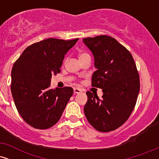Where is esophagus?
Returning a JSON list of instances; mask_svg holds the SVG:
<instances>
[{
	"label": "esophagus",
	"instance_id": "obj_1",
	"mask_svg": "<svg viewBox=\"0 0 159 159\" xmlns=\"http://www.w3.org/2000/svg\"><path fill=\"white\" fill-rule=\"evenodd\" d=\"M81 92H82L81 89L74 88V93L75 94H78V93H81Z\"/></svg>",
	"mask_w": 159,
	"mask_h": 159
}]
</instances>
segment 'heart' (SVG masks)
<instances>
[{
  "label": "heart",
  "instance_id": "obj_1",
  "mask_svg": "<svg viewBox=\"0 0 159 159\" xmlns=\"http://www.w3.org/2000/svg\"><path fill=\"white\" fill-rule=\"evenodd\" d=\"M87 55H89V54H87V53H86V52H82V53H81V54H79V58H80V57H82L87 56Z\"/></svg>",
  "mask_w": 159,
  "mask_h": 159
}]
</instances>
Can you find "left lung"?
<instances>
[{
	"label": "left lung",
	"mask_w": 159,
	"mask_h": 159,
	"mask_svg": "<svg viewBox=\"0 0 159 159\" xmlns=\"http://www.w3.org/2000/svg\"><path fill=\"white\" fill-rule=\"evenodd\" d=\"M92 52L97 70L92 87L102 89V98L87 91L84 107L90 125L102 132L114 131L129 119L140 91L139 74L131 53L114 38L106 35L84 38Z\"/></svg>",
	"instance_id": "obj_1"
}]
</instances>
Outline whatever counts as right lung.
<instances>
[{
	"instance_id": "1",
	"label": "right lung",
	"mask_w": 159,
	"mask_h": 159,
	"mask_svg": "<svg viewBox=\"0 0 159 159\" xmlns=\"http://www.w3.org/2000/svg\"><path fill=\"white\" fill-rule=\"evenodd\" d=\"M78 40L49 38L34 43L14 63L11 92L19 114L32 127L48 129L61 117L73 89H51V78L61 72L65 54Z\"/></svg>"
}]
</instances>
